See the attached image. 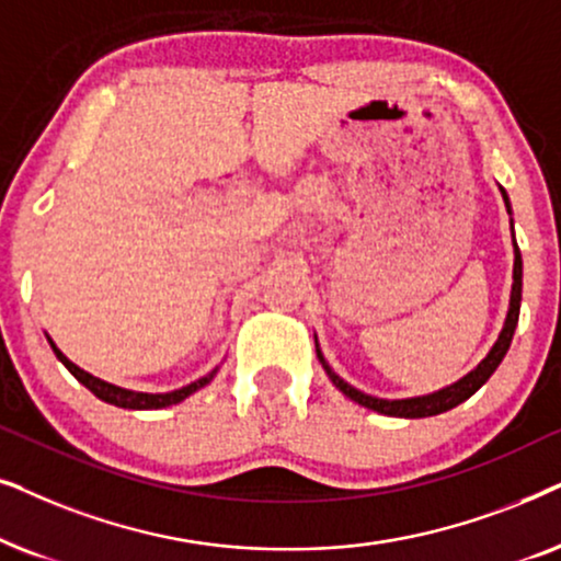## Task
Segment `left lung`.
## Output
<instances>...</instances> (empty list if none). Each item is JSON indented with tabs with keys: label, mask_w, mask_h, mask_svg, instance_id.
Wrapping results in <instances>:
<instances>
[{
	"label": "left lung",
	"mask_w": 561,
	"mask_h": 561,
	"mask_svg": "<svg viewBox=\"0 0 561 561\" xmlns=\"http://www.w3.org/2000/svg\"><path fill=\"white\" fill-rule=\"evenodd\" d=\"M500 194H503V203H505V210L511 215V199H507V194L503 186H500ZM511 228H513V220H511ZM513 253H515V261H513V289H511V308H507V316H505V323H503V331H500L495 346L488 351V356L482 358L477 367L465 375L457 382L444 387V390H436L431 394H417V398H405V400H385V398H375V394H367L362 390H356V387H351L348 382H343V379L335 375L331 369V364L325 362L323 351L318 348L316 343V351H318V358L320 364H323L325 375L331 382L339 387V390L346 394L348 400L358 402V405L369 408V410H377V413L382 415H394V417H428V415H438V413H446V410L461 405V402L472 398V394L480 390V387L488 382L492 377V371L500 367V362H503L507 348H511V341H513V333H515V325H518V312H520V293H524V259H520V251H518V243H515V236H513Z\"/></svg>",
	"instance_id": "left-lung-1"
}]
</instances>
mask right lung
Masks as SVG:
<instances>
[{"label":"right lung","instance_id":"1","mask_svg":"<svg viewBox=\"0 0 561 561\" xmlns=\"http://www.w3.org/2000/svg\"><path fill=\"white\" fill-rule=\"evenodd\" d=\"M48 343L50 348H54V354L58 356V362L64 364L66 369L71 371L73 377L79 379L81 385L87 387L89 392H94L96 398L110 402V405H117V408H128V410H159V408H169V405H176V402H182L190 398V394H194L197 390H203L205 385L213 382V377L218 375V367H215L210 375L199 377L197 382L186 385L182 387V390H174V392H136V390H125V387H117V385H110L104 382V379L89 375V371H84L81 367H77V364L71 362V358L64 356V351L56 346L54 339L48 335Z\"/></svg>","mask_w":561,"mask_h":561}]
</instances>
